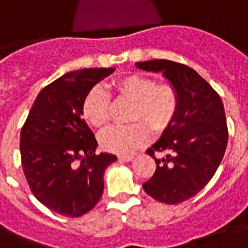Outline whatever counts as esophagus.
<instances>
[{"instance_id": "34e87169", "label": "esophagus", "mask_w": 248, "mask_h": 248, "mask_svg": "<svg viewBox=\"0 0 248 248\" xmlns=\"http://www.w3.org/2000/svg\"><path fill=\"white\" fill-rule=\"evenodd\" d=\"M132 159H134V155H120L118 157V161L121 162H130Z\"/></svg>"}]
</instances>
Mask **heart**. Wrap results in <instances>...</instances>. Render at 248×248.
Listing matches in <instances>:
<instances>
[{"mask_svg": "<svg viewBox=\"0 0 248 248\" xmlns=\"http://www.w3.org/2000/svg\"><path fill=\"white\" fill-rule=\"evenodd\" d=\"M121 97L134 101L128 126H110L99 136L103 149L120 155H131L151 139V130L162 132L171 126L179 110V95L170 83H158L148 76L130 75L114 83ZM110 96L101 86L89 90L82 101V116L93 127L109 120Z\"/></svg>", "mask_w": 248, "mask_h": 248, "instance_id": "b5f03b06", "label": "heart"}]
</instances>
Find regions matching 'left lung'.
I'll return each instance as SVG.
<instances>
[{"instance_id": "left-lung-1", "label": "left lung", "mask_w": 248, "mask_h": 248, "mask_svg": "<svg viewBox=\"0 0 248 248\" xmlns=\"http://www.w3.org/2000/svg\"><path fill=\"white\" fill-rule=\"evenodd\" d=\"M135 65L147 72H161L179 95L175 120L147 151L157 169L143 189L158 202L180 203L202 190L221 163L228 144L223 101L188 65L165 59ZM155 151H169L173 155L169 153L158 160Z\"/></svg>"}]
</instances>
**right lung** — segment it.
<instances>
[{"label": "right lung", "instance_id": "right-lung-1", "mask_svg": "<svg viewBox=\"0 0 248 248\" xmlns=\"http://www.w3.org/2000/svg\"><path fill=\"white\" fill-rule=\"evenodd\" d=\"M114 68L69 72L41 90L20 132L21 166L32 193L56 214L78 217L93 210L104 190L105 169L116 162L96 155L97 141L82 118L90 89Z\"/></svg>", "mask_w": 248, "mask_h": 248}]
</instances>
